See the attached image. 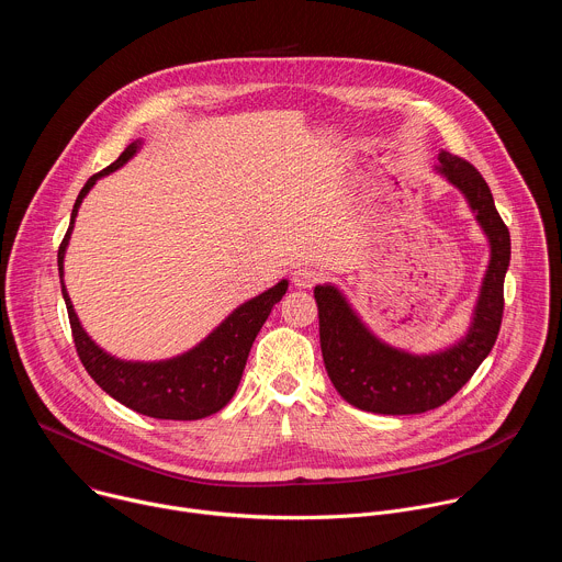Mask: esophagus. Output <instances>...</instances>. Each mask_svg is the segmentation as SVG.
<instances>
[{
    "instance_id": "esophagus-1",
    "label": "esophagus",
    "mask_w": 562,
    "mask_h": 562,
    "mask_svg": "<svg viewBox=\"0 0 562 562\" xmlns=\"http://www.w3.org/2000/svg\"><path fill=\"white\" fill-rule=\"evenodd\" d=\"M319 280H323V273H319L315 267L304 265V267H297V269L293 271V284H295L297 289H311V286H315Z\"/></svg>"
}]
</instances>
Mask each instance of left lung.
<instances>
[{
    "mask_svg": "<svg viewBox=\"0 0 562 562\" xmlns=\"http://www.w3.org/2000/svg\"><path fill=\"white\" fill-rule=\"evenodd\" d=\"M438 162L436 171L464 195L492 249L467 336L445 351L416 356L375 338L338 286L313 289L327 373L347 403L362 412L409 416L445 405L490 356L501 331L503 284L512 258L509 228L475 167L447 150H440Z\"/></svg>",
    "mask_w": 562,
    "mask_h": 562,
    "instance_id": "8db88e82",
    "label": "left lung"
}]
</instances>
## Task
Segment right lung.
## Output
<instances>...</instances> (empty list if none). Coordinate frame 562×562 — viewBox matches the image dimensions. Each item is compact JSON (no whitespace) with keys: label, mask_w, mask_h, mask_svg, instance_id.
<instances>
[{"label":"right lung","mask_w":562,"mask_h":562,"mask_svg":"<svg viewBox=\"0 0 562 562\" xmlns=\"http://www.w3.org/2000/svg\"><path fill=\"white\" fill-rule=\"evenodd\" d=\"M139 144H142L139 139L128 144L111 167L89 178L85 189L79 191L70 213L68 231L57 251L59 278H64V254L68 247L79 204H82V200L100 178L124 167L139 150ZM286 286L289 282L280 280L276 286L267 289L265 293L251 297L245 304H239L198 347H193L191 351L178 358L159 360V362H131V360H120L106 353L102 347H98L89 338L85 327L79 325V317L72 308L64 280H61V295L66 302L77 356L82 360L89 375L111 397H115L124 407L148 418L200 420L226 407V403L237 391L254 340L260 334L262 325L267 323L271 308L286 293Z\"/></svg>","instance_id":"right-lung-1"}]
</instances>
